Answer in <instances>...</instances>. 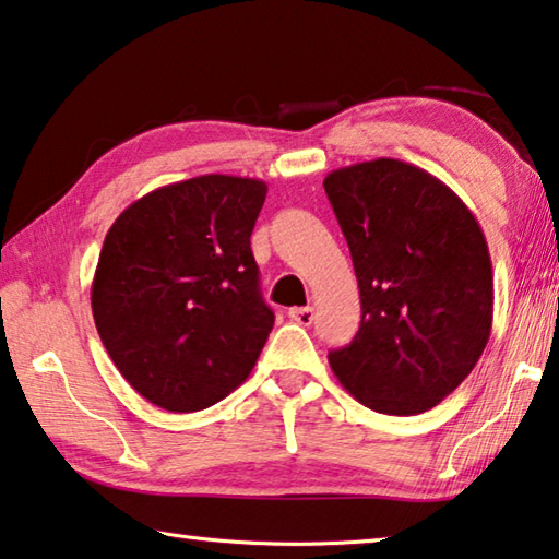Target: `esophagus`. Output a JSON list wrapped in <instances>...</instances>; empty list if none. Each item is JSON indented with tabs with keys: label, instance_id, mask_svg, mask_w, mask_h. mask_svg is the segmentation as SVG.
<instances>
[{
	"label": "esophagus",
	"instance_id": "1",
	"mask_svg": "<svg viewBox=\"0 0 559 559\" xmlns=\"http://www.w3.org/2000/svg\"><path fill=\"white\" fill-rule=\"evenodd\" d=\"M288 318H290V321L300 323V325H311V323H313V318H316V313H313V306H298V308H290V311H288Z\"/></svg>",
	"mask_w": 559,
	"mask_h": 559
}]
</instances>
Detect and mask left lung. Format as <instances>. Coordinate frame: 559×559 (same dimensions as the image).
<instances>
[{
  "label": "left lung",
  "mask_w": 559,
  "mask_h": 559,
  "mask_svg": "<svg viewBox=\"0 0 559 559\" xmlns=\"http://www.w3.org/2000/svg\"><path fill=\"white\" fill-rule=\"evenodd\" d=\"M360 288V328L328 353L358 403L436 407L471 376L492 331V263L463 199L420 166L373 158L323 179Z\"/></svg>",
  "instance_id": "8db88e82"
}]
</instances>
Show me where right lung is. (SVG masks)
Segmentation results:
<instances>
[{"mask_svg":"<svg viewBox=\"0 0 559 559\" xmlns=\"http://www.w3.org/2000/svg\"><path fill=\"white\" fill-rule=\"evenodd\" d=\"M265 191L226 174L168 183L123 209L104 238L96 331L127 383L168 413L224 401L269 341L273 311L251 251Z\"/></svg>","mask_w":559,"mask_h":559,"instance_id":"add662e5","label":"right lung"}]
</instances>
